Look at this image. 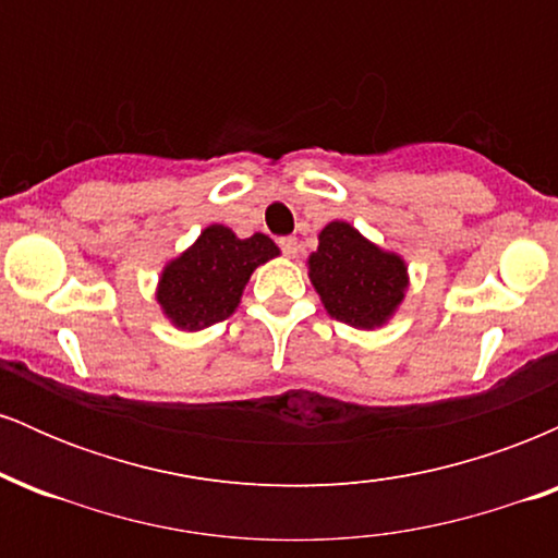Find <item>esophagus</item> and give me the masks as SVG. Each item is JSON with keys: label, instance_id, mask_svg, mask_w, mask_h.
I'll list each match as a JSON object with an SVG mask.
<instances>
[{"label": "esophagus", "instance_id": "obj_1", "mask_svg": "<svg viewBox=\"0 0 558 558\" xmlns=\"http://www.w3.org/2000/svg\"><path fill=\"white\" fill-rule=\"evenodd\" d=\"M278 246H280V252L286 254V257H296V252H299V241L293 239V235H286V239H280V241H278Z\"/></svg>", "mask_w": 558, "mask_h": 558}]
</instances>
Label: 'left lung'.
<instances>
[{
    "mask_svg": "<svg viewBox=\"0 0 558 558\" xmlns=\"http://www.w3.org/2000/svg\"><path fill=\"white\" fill-rule=\"evenodd\" d=\"M310 280L330 317L354 328H380L407 291V265L369 243L349 222H330L310 257Z\"/></svg>",
    "mask_w": 558,
    "mask_h": 558,
    "instance_id": "8db88e82",
    "label": "left lung"
}]
</instances>
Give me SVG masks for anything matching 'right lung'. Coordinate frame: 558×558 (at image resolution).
Segmentation results:
<instances>
[{
    "label": "right lung",
    "mask_w": 558,
    "mask_h": 558,
    "mask_svg": "<svg viewBox=\"0 0 558 558\" xmlns=\"http://www.w3.org/2000/svg\"><path fill=\"white\" fill-rule=\"evenodd\" d=\"M278 254L265 233L239 239L226 226H209L189 252L165 267L159 306L175 328H209L233 315L252 272Z\"/></svg>",
    "instance_id": "1"
}]
</instances>
